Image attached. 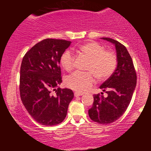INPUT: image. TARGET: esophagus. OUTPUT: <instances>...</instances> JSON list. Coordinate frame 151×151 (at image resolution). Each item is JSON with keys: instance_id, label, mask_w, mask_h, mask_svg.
<instances>
[{"instance_id": "obj_1", "label": "esophagus", "mask_w": 151, "mask_h": 151, "mask_svg": "<svg viewBox=\"0 0 151 151\" xmlns=\"http://www.w3.org/2000/svg\"><path fill=\"white\" fill-rule=\"evenodd\" d=\"M74 96L77 97V96H80L83 95V93H79V92H74Z\"/></svg>"}]
</instances>
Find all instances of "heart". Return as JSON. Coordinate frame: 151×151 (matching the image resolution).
Returning <instances> with one entry per match:
<instances>
[{"label":"heart","instance_id":"heart-1","mask_svg":"<svg viewBox=\"0 0 151 151\" xmlns=\"http://www.w3.org/2000/svg\"><path fill=\"white\" fill-rule=\"evenodd\" d=\"M79 52L89 58L85 68L89 71H76L67 77L66 85L71 90L85 92L95 83V76L98 80H105L116 69V55L114 52L104 50V47L97 42L91 41L83 44L79 47ZM60 63L66 71H71L75 66V58L72 52L67 50L62 54Z\"/></svg>","mask_w":151,"mask_h":151}]
</instances>
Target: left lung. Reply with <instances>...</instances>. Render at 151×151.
Wrapping results in <instances>:
<instances>
[{"label": "left lung", "mask_w": 151, "mask_h": 151, "mask_svg": "<svg viewBox=\"0 0 151 151\" xmlns=\"http://www.w3.org/2000/svg\"><path fill=\"white\" fill-rule=\"evenodd\" d=\"M102 39L115 45L118 66L112 76L100 86L107 93V97L95 94L88 115L94 122L109 124L117 121L130 104L137 84V73L126 47L115 39L106 37Z\"/></svg>", "instance_id": "obj_1"}]
</instances>
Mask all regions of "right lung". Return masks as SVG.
Masks as SVG:
<instances>
[{
  "label": "right lung",
  "instance_id": "obj_1",
  "mask_svg": "<svg viewBox=\"0 0 151 151\" xmlns=\"http://www.w3.org/2000/svg\"><path fill=\"white\" fill-rule=\"evenodd\" d=\"M71 43L64 39H44L22 58L19 77L21 100L30 116L44 126L63 122L74 98L71 90L55 89L62 83L60 57Z\"/></svg>",
  "mask_w": 151,
  "mask_h": 151
}]
</instances>
